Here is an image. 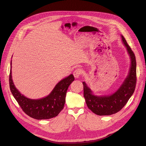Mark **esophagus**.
Returning <instances> with one entry per match:
<instances>
[{
    "label": "esophagus",
    "instance_id": "34e87169",
    "mask_svg": "<svg viewBox=\"0 0 146 146\" xmlns=\"http://www.w3.org/2000/svg\"><path fill=\"white\" fill-rule=\"evenodd\" d=\"M81 70L80 69H77L73 72V75L76 78H77L79 77V76L81 74Z\"/></svg>",
    "mask_w": 146,
    "mask_h": 146
}]
</instances>
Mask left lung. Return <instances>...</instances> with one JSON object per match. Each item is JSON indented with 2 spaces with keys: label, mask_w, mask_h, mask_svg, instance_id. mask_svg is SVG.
Returning a JSON list of instances; mask_svg holds the SVG:
<instances>
[{
  "label": "left lung",
  "mask_w": 146,
  "mask_h": 146,
  "mask_svg": "<svg viewBox=\"0 0 146 146\" xmlns=\"http://www.w3.org/2000/svg\"><path fill=\"white\" fill-rule=\"evenodd\" d=\"M121 38L130 56L131 64L128 76L118 90L110 95L96 96L92 94L86 83L82 82L84 97L87 105L94 113L99 115H110L120 111L126 105L135 90L136 84L135 55L122 35Z\"/></svg>",
  "instance_id": "obj_1"
}]
</instances>
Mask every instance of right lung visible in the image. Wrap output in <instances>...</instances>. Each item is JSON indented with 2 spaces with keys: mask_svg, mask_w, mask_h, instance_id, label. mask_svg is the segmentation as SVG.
Returning a JSON list of instances; mask_svg holds the SVG:
<instances>
[{
  "mask_svg": "<svg viewBox=\"0 0 146 146\" xmlns=\"http://www.w3.org/2000/svg\"><path fill=\"white\" fill-rule=\"evenodd\" d=\"M74 80V77L72 74L60 81L47 96L40 99H29L21 94L14 84L11 61L9 76L10 91L24 113L36 119H47L59 114L64 109L68 87Z\"/></svg>",
  "mask_w": 146,
  "mask_h": 146,
  "instance_id": "add662e5",
  "label": "right lung"
}]
</instances>
